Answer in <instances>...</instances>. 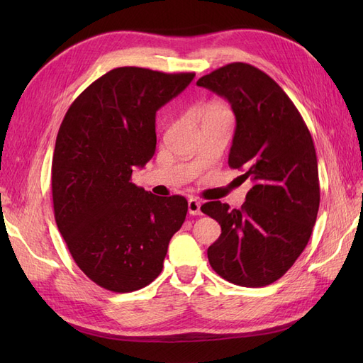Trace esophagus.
<instances>
[{"mask_svg":"<svg viewBox=\"0 0 363 363\" xmlns=\"http://www.w3.org/2000/svg\"><path fill=\"white\" fill-rule=\"evenodd\" d=\"M188 212L189 215H201V203L195 199L188 201Z\"/></svg>","mask_w":363,"mask_h":363,"instance_id":"obj_1","label":"esophagus"}]
</instances>
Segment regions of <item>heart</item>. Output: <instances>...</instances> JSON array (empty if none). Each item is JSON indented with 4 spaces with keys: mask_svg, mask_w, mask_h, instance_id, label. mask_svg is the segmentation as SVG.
<instances>
[{
    "mask_svg": "<svg viewBox=\"0 0 363 363\" xmlns=\"http://www.w3.org/2000/svg\"><path fill=\"white\" fill-rule=\"evenodd\" d=\"M203 115H204V119L215 118V116H232L230 115L228 108L221 103H208L203 108Z\"/></svg>",
    "mask_w": 363,
    "mask_h": 363,
    "instance_id": "b5f03b06",
    "label": "heart"
}]
</instances>
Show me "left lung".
<instances>
[{
    "mask_svg": "<svg viewBox=\"0 0 363 363\" xmlns=\"http://www.w3.org/2000/svg\"><path fill=\"white\" fill-rule=\"evenodd\" d=\"M225 98L236 118L228 164L252 188L240 208L208 201L221 236L207 248L208 263L230 283L260 288L279 280L309 242L320 208L315 145L300 112L269 75L230 63L196 82Z\"/></svg>",
    "mask_w": 363,
    "mask_h": 363,
    "instance_id": "obj_1",
    "label": "left lung"
}]
</instances>
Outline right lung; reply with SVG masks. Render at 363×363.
Segmentation results:
<instances>
[{
    "label": "right lung",
    "mask_w": 363,
    "mask_h": 363,
    "mask_svg": "<svg viewBox=\"0 0 363 363\" xmlns=\"http://www.w3.org/2000/svg\"><path fill=\"white\" fill-rule=\"evenodd\" d=\"M124 67L75 98L59 128L51 188L59 232L98 286L133 292L155 280L188 213L180 195L157 196L131 183L156 151V112L194 80Z\"/></svg>",
    "instance_id": "obj_1"
}]
</instances>
